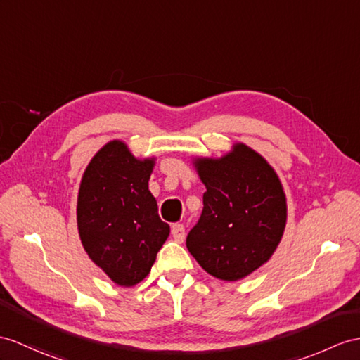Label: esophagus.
Masks as SVG:
<instances>
[{"label": "esophagus", "instance_id": "esophagus-1", "mask_svg": "<svg viewBox=\"0 0 360 360\" xmlns=\"http://www.w3.org/2000/svg\"><path fill=\"white\" fill-rule=\"evenodd\" d=\"M171 233H172V238H174L175 241H177V243H183V240H185V236H186L185 226H183V224H172Z\"/></svg>", "mask_w": 360, "mask_h": 360}]
</instances>
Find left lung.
Returning <instances> with one entry per match:
<instances>
[{"mask_svg":"<svg viewBox=\"0 0 360 360\" xmlns=\"http://www.w3.org/2000/svg\"><path fill=\"white\" fill-rule=\"evenodd\" d=\"M203 212L186 248L209 275L238 281L270 259L283 238L287 201L267 160L244 143L220 159H195Z\"/></svg>","mask_w":360,"mask_h":360,"instance_id":"left-lung-1","label":"left lung"}]
</instances>
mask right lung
<instances>
[{
  "instance_id": "obj_1",
  "label": "right lung",
  "mask_w": 360,
  "mask_h": 360,
  "mask_svg": "<svg viewBox=\"0 0 360 360\" xmlns=\"http://www.w3.org/2000/svg\"><path fill=\"white\" fill-rule=\"evenodd\" d=\"M154 159H136L122 140L96 153L77 195V231L90 259L112 283L133 287L154 264L169 235L148 189Z\"/></svg>"
}]
</instances>
